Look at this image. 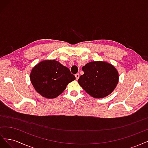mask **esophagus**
Masks as SVG:
<instances>
[{
  "mask_svg": "<svg viewBox=\"0 0 148 148\" xmlns=\"http://www.w3.org/2000/svg\"><path fill=\"white\" fill-rule=\"evenodd\" d=\"M75 78H76V79L77 80H78V78H79V75L78 74V73H77V74H75Z\"/></svg>",
  "mask_w": 148,
  "mask_h": 148,
  "instance_id": "34e87169",
  "label": "esophagus"
}]
</instances>
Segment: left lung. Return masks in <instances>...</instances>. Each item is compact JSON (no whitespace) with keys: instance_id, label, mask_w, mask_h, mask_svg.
Returning a JSON list of instances; mask_svg holds the SVG:
<instances>
[{"instance_id":"obj_1","label":"left lung","mask_w":148,"mask_h":148,"mask_svg":"<svg viewBox=\"0 0 148 148\" xmlns=\"http://www.w3.org/2000/svg\"><path fill=\"white\" fill-rule=\"evenodd\" d=\"M84 74L78 83L95 98H103L113 92L119 83V75L115 67L107 62H90L83 66Z\"/></svg>"}]
</instances>
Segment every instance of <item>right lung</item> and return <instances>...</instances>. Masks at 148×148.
I'll list each match as a JSON object with an SVG mask.
<instances>
[{"label":"right lung","mask_w":148,"mask_h":148,"mask_svg":"<svg viewBox=\"0 0 148 148\" xmlns=\"http://www.w3.org/2000/svg\"><path fill=\"white\" fill-rule=\"evenodd\" d=\"M75 79L67 67L56 60L40 62L31 70L30 80L35 90L42 97L53 99L64 91Z\"/></svg>","instance_id":"obj_1"}]
</instances>
